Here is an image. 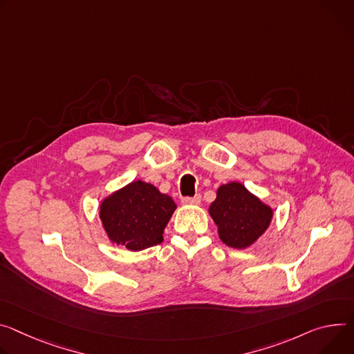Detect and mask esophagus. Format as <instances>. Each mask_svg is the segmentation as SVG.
<instances>
[{
  "label": "esophagus",
  "instance_id": "esophagus-1",
  "mask_svg": "<svg viewBox=\"0 0 354 354\" xmlns=\"http://www.w3.org/2000/svg\"><path fill=\"white\" fill-rule=\"evenodd\" d=\"M201 201H202V196L201 195H195L194 198H183L182 203H185V205H199Z\"/></svg>",
  "mask_w": 354,
  "mask_h": 354
}]
</instances>
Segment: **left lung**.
I'll use <instances>...</instances> for the list:
<instances>
[{
	"label": "left lung",
	"mask_w": 354,
	"mask_h": 354,
	"mask_svg": "<svg viewBox=\"0 0 354 354\" xmlns=\"http://www.w3.org/2000/svg\"><path fill=\"white\" fill-rule=\"evenodd\" d=\"M209 213L216 223L220 240L233 248H247L259 240L272 220V209L263 203L240 182L217 189Z\"/></svg>",
	"instance_id": "obj_1"
}]
</instances>
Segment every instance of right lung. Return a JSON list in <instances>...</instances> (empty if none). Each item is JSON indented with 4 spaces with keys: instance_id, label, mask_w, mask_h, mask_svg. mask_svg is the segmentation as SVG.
<instances>
[{
    "instance_id": "add662e5",
    "label": "right lung",
    "mask_w": 354,
    "mask_h": 354,
    "mask_svg": "<svg viewBox=\"0 0 354 354\" xmlns=\"http://www.w3.org/2000/svg\"><path fill=\"white\" fill-rule=\"evenodd\" d=\"M175 209L171 196L151 183L134 180L102 202L100 220L113 244L141 251L162 243Z\"/></svg>"
}]
</instances>
